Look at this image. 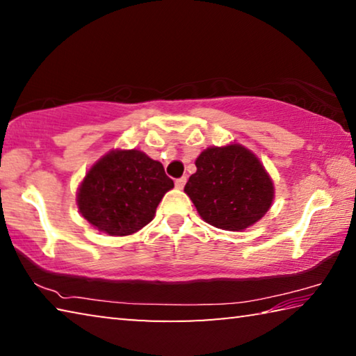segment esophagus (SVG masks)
I'll list each match as a JSON object with an SVG mask.
<instances>
[{"label": "esophagus", "mask_w": 356, "mask_h": 356, "mask_svg": "<svg viewBox=\"0 0 356 356\" xmlns=\"http://www.w3.org/2000/svg\"><path fill=\"white\" fill-rule=\"evenodd\" d=\"M185 184H186V177H180V179L176 180V186H177L179 190H182L184 186H185Z\"/></svg>", "instance_id": "obj_1"}]
</instances>
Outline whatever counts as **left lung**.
<instances>
[{"label":"left lung","mask_w":356,"mask_h":356,"mask_svg":"<svg viewBox=\"0 0 356 356\" xmlns=\"http://www.w3.org/2000/svg\"><path fill=\"white\" fill-rule=\"evenodd\" d=\"M201 218L225 231H242L268 212L275 188L257 156L240 144L207 147L184 190Z\"/></svg>","instance_id":"obj_1"}]
</instances>
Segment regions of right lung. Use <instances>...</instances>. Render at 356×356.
Listing matches in <instances>:
<instances>
[{
    "instance_id": "obj_1",
    "label": "right lung",
    "mask_w": 356,
    "mask_h": 356,
    "mask_svg": "<svg viewBox=\"0 0 356 356\" xmlns=\"http://www.w3.org/2000/svg\"><path fill=\"white\" fill-rule=\"evenodd\" d=\"M174 186L163 165L141 150H111L94 163L78 188L81 215L108 236H130L154 220Z\"/></svg>"
}]
</instances>
